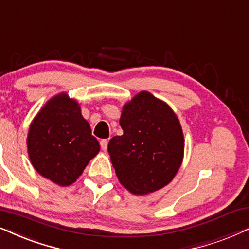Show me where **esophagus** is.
Here are the masks:
<instances>
[{
    "label": "esophagus",
    "instance_id": "1",
    "mask_svg": "<svg viewBox=\"0 0 249 249\" xmlns=\"http://www.w3.org/2000/svg\"><path fill=\"white\" fill-rule=\"evenodd\" d=\"M100 145H101L102 150H104V151L107 150V148H108V140H107V139H105V140H101Z\"/></svg>",
    "mask_w": 249,
    "mask_h": 249
}]
</instances>
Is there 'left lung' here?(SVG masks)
Wrapping results in <instances>:
<instances>
[{"label": "left lung", "mask_w": 249, "mask_h": 249, "mask_svg": "<svg viewBox=\"0 0 249 249\" xmlns=\"http://www.w3.org/2000/svg\"><path fill=\"white\" fill-rule=\"evenodd\" d=\"M119 125L124 133L111 138L108 152L123 187L147 195L170 183L184 152L183 132L170 106L142 91L124 105Z\"/></svg>", "instance_id": "8db88e82"}]
</instances>
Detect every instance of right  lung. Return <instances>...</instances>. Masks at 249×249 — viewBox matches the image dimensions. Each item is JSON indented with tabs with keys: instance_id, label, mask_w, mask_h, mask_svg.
<instances>
[{
	"instance_id": "add662e5",
	"label": "right lung",
	"mask_w": 249,
	"mask_h": 249,
	"mask_svg": "<svg viewBox=\"0 0 249 249\" xmlns=\"http://www.w3.org/2000/svg\"><path fill=\"white\" fill-rule=\"evenodd\" d=\"M27 149L37 173L67 187L83 173L100 144L82 116L78 102L60 93L50 99L33 119Z\"/></svg>"
}]
</instances>
